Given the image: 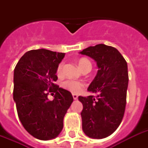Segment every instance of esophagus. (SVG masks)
Listing matches in <instances>:
<instances>
[{
    "mask_svg": "<svg viewBox=\"0 0 148 148\" xmlns=\"http://www.w3.org/2000/svg\"><path fill=\"white\" fill-rule=\"evenodd\" d=\"M72 96H73V98H74V100H77V97H78L77 95H75V94H73V95H72Z\"/></svg>",
    "mask_w": 148,
    "mask_h": 148,
    "instance_id": "obj_1",
    "label": "esophagus"
}]
</instances>
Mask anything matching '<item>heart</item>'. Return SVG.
<instances>
[{
    "label": "heart",
    "instance_id": "b5f03b06",
    "mask_svg": "<svg viewBox=\"0 0 148 148\" xmlns=\"http://www.w3.org/2000/svg\"><path fill=\"white\" fill-rule=\"evenodd\" d=\"M78 65L81 70L85 68H91V64L90 60L87 58H81L78 60ZM63 68H64V63H60L58 66L57 68V74L58 76H60L63 73ZM63 87L74 94H78L83 90L84 88V84L82 81H74V80H67L63 82Z\"/></svg>",
    "mask_w": 148,
    "mask_h": 148
}]
</instances>
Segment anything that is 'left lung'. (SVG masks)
Listing matches in <instances>:
<instances>
[{
  "label": "left lung",
  "instance_id": "obj_1",
  "mask_svg": "<svg viewBox=\"0 0 148 148\" xmlns=\"http://www.w3.org/2000/svg\"><path fill=\"white\" fill-rule=\"evenodd\" d=\"M80 53L93 58L99 69L88 89L97 97H78L83 104L82 128L89 138H107L117 130L124 117L128 85L127 61L115 47L103 44Z\"/></svg>",
  "mask_w": 148,
  "mask_h": 148
}]
</instances>
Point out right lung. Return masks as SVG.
I'll list each match as a JSON object with an SVG mask.
<instances>
[{
    "mask_svg": "<svg viewBox=\"0 0 148 148\" xmlns=\"http://www.w3.org/2000/svg\"><path fill=\"white\" fill-rule=\"evenodd\" d=\"M64 53L46 49L31 50L22 56L14 68L13 96L24 129L43 140L56 138L73 102L71 93L59 88L57 68ZM56 93L50 101L47 95Z\"/></svg>",
    "mask_w": 148,
    "mask_h": 148,
    "instance_id": "1",
    "label": "right lung"
}]
</instances>
